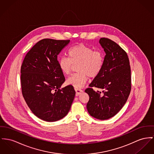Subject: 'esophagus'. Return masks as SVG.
<instances>
[{"instance_id": "34e87169", "label": "esophagus", "mask_w": 154, "mask_h": 154, "mask_svg": "<svg viewBox=\"0 0 154 154\" xmlns=\"http://www.w3.org/2000/svg\"><path fill=\"white\" fill-rule=\"evenodd\" d=\"M75 92H76V96H79L81 93H82L83 92V91H82V89H75Z\"/></svg>"}]
</instances>
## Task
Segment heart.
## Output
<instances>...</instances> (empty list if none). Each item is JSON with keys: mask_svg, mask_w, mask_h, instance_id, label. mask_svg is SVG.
<instances>
[{"mask_svg": "<svg viewBox=\"0 0 154 154\" xmlns=\"http://www.w3.org/2000/svg\"><path fill=\"white\" fill-rule=\"evenodd\" d=\"M69 58L62 57L58 64L64 75H69L72 71L73 64L76 65L78 73L69 77L66 83L75 88L83 87L91 78L96 77L102 69L104 56L100 50L93 51L90 47L79 44L71 47L68 51Z\"/></svg>", "mask_w": 154, "mask_h": 154, "instance_id": "heart-1", "label": "heart"}]
</instances>
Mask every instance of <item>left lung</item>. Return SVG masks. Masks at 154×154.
<instances>
[{"mask_svg":"<svg viewBox=\"0 0 154 154\" xmlns=\"http://www.w3.org/2000/svg\"><path fill=\"white\" fill-rule=\"evenodd\" d=\"M99 43L106 53L102 69L89 85L102 88L103 93L89 88L85 90L89 96L86 107L91 116L107 120L122 109L131 89V68L128 55L117 43L101 38Z\"/></svg>","mask_w":154,"mask_h":154,"instance_id":"8db88e82","label":"left lung"}]
</instances>
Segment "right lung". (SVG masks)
I'll list each match as a JSON object with an SVG mask.
<instances>
[{
    "label": "right lung",
    "instance_id": "obj_1",
    "mask_svg": "<svg viewBox=\"0 0 154 154\" xmlns=\"http://www.w3.org/2000/svg\"><path fill=\"white\" fill-rule=\"evenodd\" d=\"M69 42L41 40L27 52L21 66L23 96L33 114L46 122L63 118L75 96L71 85L60 88L65 79L59 67L58 55Z\"/></svg>",
    "mask_w": 154,
    "mask_h": 154
}]
</instances>
